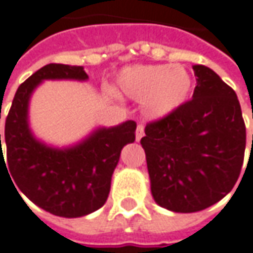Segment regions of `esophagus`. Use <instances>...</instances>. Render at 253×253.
I'll list each match as a JSON object with an SVG mask.
<instances>
[{
  "mask_svg": "<svg viewBox=\"0 0 253 253\" xmlns=\"http://www.w3.org/2000/svg\"><path fill=\"white\" fill-rule=\"evenodd\" d=\"M144 136V126L143 125H138L137 128H136V140H140V138Z\"/></svg>",
  "mask_w": 253,
  "mask_h": 253,
  "instance_id": "34e87169",
  "label": "esophagus"
}]
</instances>
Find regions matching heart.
Instances as JSON below:
<instances>
[{
	"mask_svg": "<svg viewBox=\"0 0 253 253\" xmlns=\"http://www.w3.org/2000/svg\"><path fill=\"white\" fill-rule=\"evenodd\" d=\"M191 84V76L181 65H133L117 75L115 92L143 100L146 115L161 119L187 102Z\"/></svg>",
	"mask_w": 253,
	"mask_h": 253,
	"instance_id": "heart-1",
	"label": "heart"
}]
</instances>
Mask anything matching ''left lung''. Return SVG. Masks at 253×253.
Segmentation results:
<instances>
[{
    "label": "left lung",
    "mask_w": 253,
    "mask_h": 253,
    "mask_svg": "<svg viewBox=\"0 0 253 253\" xmlns=\"http://www.w3.org/2000/svg\"><path fill=\"white\" fill-rule=\"evenodd\" d=\"M191 100L147 123L146 151L151 194L174 212H197L234 188L244 164L247 128L241 105L212 69L194 65Z\"/></svg>",
    "instance_id": "1"
}]
</instances>
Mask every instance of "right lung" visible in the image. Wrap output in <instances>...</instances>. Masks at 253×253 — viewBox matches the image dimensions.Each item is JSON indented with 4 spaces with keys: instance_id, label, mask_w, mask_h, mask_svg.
I'll use <instances>...</instances> for the list:
<instances>
[{
    "instance_id": "obj_1",
    "label": "right lung",
    "mask_w": 253,
    "mask_h": 253,
    "mask_svg": "<svg viewBox=\"0 0 253 253\" xmlns=\"http://www.w3.org/2000/svg\"><path fill=\"white\" fill-rule=\"evenodd\" d=\"M87 78L82 66L45 65L31 75L14 96L5 120L6 161L0 134V172L1 167L9 170V180L12 178L11 182L17 184V191L39 208L65 218L92 214L105 205L122 148L136 140L133 120L115 127H100L68 148L49 147L34 137L28 125V106L39 83Z\"/></svg>"
}]
</instances>
